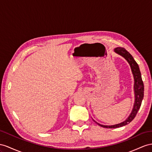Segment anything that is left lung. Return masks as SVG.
<instances>
[{"mask_svg":"<svg viewBox=\"0 0 152 152\" xmlns=\"http://www.w3.org/2000/svg\"><path fill=\"white\" fill-rule=\"evenodd\" d=\"M114 51L120 54L121 56L124 57L125 59L128 61V63H129L132 73L134 75V77L135 80V83H134V91H135V103H134V106L133 108V110L130 116L128 117L126 120L124 121L121 123L118 124H115V125H112V126H106V125H102V124H100L98 123V124L99 126L104 128H119L121 126H123L124 125H126L127 124L130 123L132 120H133L135 117L136 116L139 109L141 107L142 100L144 97V84L143 81L142 80L141 72H140L139 65L137 64L134 58L132 57L131 54L128 53L127 50L123 48H117L114 49Z\"/></svg>","mask_w":152,"mask_h":152,"instance_id":"obj_1","label":"left lung"}]
</instances>
